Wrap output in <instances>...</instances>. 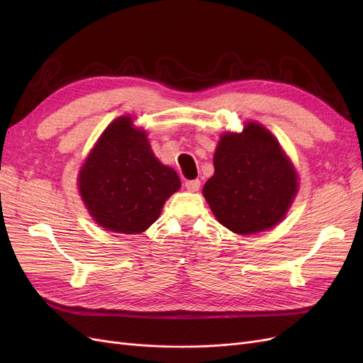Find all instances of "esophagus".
I'll list each match as a JSON object with an SVG mask.
<instances>
[{
  "label": "esophagus",
  "instance_id": "obj_1",
  "mask_svg": "<svg viewBox=\"0 0 363 363\" xmlns=\"http://www.w3.org/2000/svg\"><path fill=\"white\" fill-rule=\"evenodd\" d=\"M184 186H186V189H188V191L195 192V191L200 189V180H188L184 183Z\"/></svg>",
  "mask_w": 363,
  "mask_h": 363
}]
</instances>
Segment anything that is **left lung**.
<instances>
[{"mask_svg": "<svg viewBox=\"0 0 363 363\" xmlns=\"http://www.w3.org/2000/svg\"><path fill=\"white\" fill-rule=\"evenodd\" d=\"M215 174L203 195L216 219L238 235L279 224L298 192V175L271 131L247 123L224 133L213 156Z\"/></svg>", "mask_w": 363, "mask_h": 363, "instance_id": "left-lung-1", "label": "left lung"}]
</instances>
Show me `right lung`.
<instances>
[{
    "instance_id": "obj_1",
    "label": "right lung",
    "mask_w": 363,
    "mask_h": 363,
    "mask_svg": "<svg viewBox=\"0 0 363 363\" xmlns=\"http://www.w3.org/2000/svg\"><path fill=\"white\" fill-rule=\"evenodd\" d=\"M180 186L177 172L152 155L147 133L130 116H119L103 131L79 174L94 221L125 235L145 232Z\"/></svg>"
}]
</instances>
